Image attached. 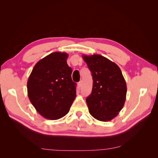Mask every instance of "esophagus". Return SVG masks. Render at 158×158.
<instances>
[{"label":"esophagus","mask_w":158,"mask_h":158,"mask_svg":"<svg viewBox=\"0 0 158 158\" xmlns=\"http://www.w3.org/2000/svg\"><path fill=\"white\" fill-rule=\"evenodd\" d=\"M78 85H79V88L82 85V81H80L78 83Z\"/></svg>","instance_id":"obj_1"}]
</instances>
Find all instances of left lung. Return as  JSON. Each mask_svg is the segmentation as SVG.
Wrapping results in <instances>:
<instances>
[{
	"label": "left lung",
	"mask_w": 158,
	"mask_h": 158,
	"mask_svg": "<svg viewBox=\"0 0 158 158\" xmlns=\"http://www.w3.org/2000/svg\"><path fill=\"white\" fill-rule=\"evenodd\" d=\"M92 73L93 87L86 98L89 112L95 119L109 122L118 115L126 101L127 86L119 67L98 54L82 56Z\"/></svg>",
	"instance_id": "1"
}]
</instances>
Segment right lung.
I'll return each instance as SVG.
<instances>
[{
	"mask_svg": "<svg viewBox=\"0 0 158 158\" xmlns=\"http://www.w3.org/2000/svg\"><path fill=\"white\" fill-rule=\"evenodd\" d=\"M66 53L53 52L36 64L27 82L28 96L40 115L56 120L66 115L76 97Z\"/></svg>",
	"mask_w": 158,
	"mask_h": 158,
	"instance_id": "obj_1",
	"label": "right lung"
}]
</instances>
